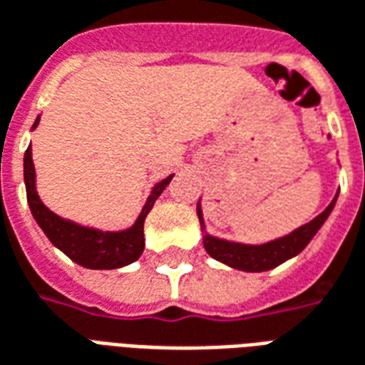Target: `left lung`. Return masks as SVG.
<instances>
[{
    "instance_id": "8db88e82",
    "label": "left lung",
    "mask_w": 365,
    "mask_h": 365,
    "mask_svg": "<svg viewBox=\"0 0 365 365\" xmlns=\"http://www.w3.org/2000/svg\"><path fill=\"white\" fill-rule=\"evenodd\" d=\"M336 198L328 204L327 210L320 212L319 216L314 220H311L309 224H304L301 228L293 230L291 234H287L283 237H277L273 242H267V244L261 245H250V244H237V242H228V240H222V237H214L210 234H206V226H204L202 218V206H200V200L196 204V214H198V220H200V226L204 230L202 244L204 250L208 252V255H212L216 261H222L234 269L250 271V273H259V271H269L273 267L281 265L283 261L291 259L309 245L312 237L317 236V232L322 228V224L327 222V218L330 216V212L334 208Z\"/></svg>"
}]
</instances>
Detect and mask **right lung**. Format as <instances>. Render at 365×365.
Returning a JSON list of instances; mask_svg holds the SVG:
<instances>
[{"label": "right lung", "mask_w": 365, "mask_h": 365, "mask_svg": "<svg viewBox=\"0 0 365 365\" xmlns=\"http://www.w3.org/2000/svg\"><path fill=\"white\" fill-rule=\"evenodd\" d=\"M38 120L41 115L33 123V129L38 125ZM23 175H25V188H27V202H29L33 218L37 220L38 228L45 232V236L51 240L54 247H58L74 263L88 269H115V267H123L139 259V255L145 247L143 222L153 208L155 200L163 195L170 178L175 177L170 175L163 178L161 182H157L151 188V195L147 196L145 206L141 208L131 228L120 230V232H104V230L88 228L71 220L61 218L41 202L37 187H35V165L31 157V145L27 147L25 159H23Z\"/></svg>", "instance_id": "obj_1"}]
</instances>
